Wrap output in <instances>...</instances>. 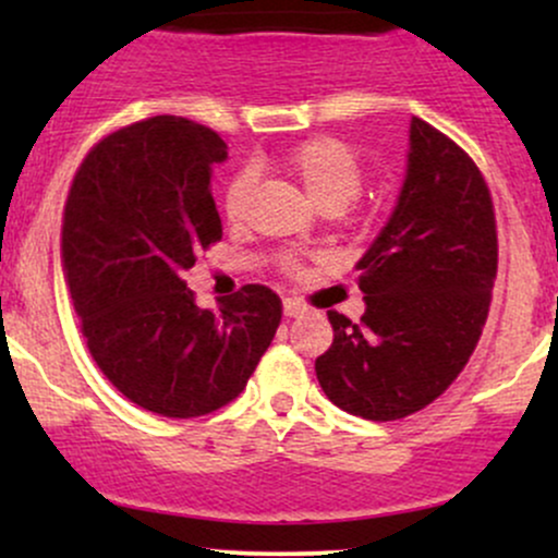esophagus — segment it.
I'll return each instance as SVG.
<instances>
[{
  "instance_id": "esophagus-1",
  "label": "esophagus",
  "mask_w": 558,
  "mask_h": 558,
  "mask_svg": "<svg viewBox=\"0 0 558 558\" xmlns=\"http://www.w3.org/2000/svg\"><path fill=\"white\" fill-rule=\"evenodd\" d=\"M304 310H306V306L301 304L299 299H286V301H283V315H286V317H299Z\"/></svg>"
}]
</instances>
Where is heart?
<instances>
[{
	"instance_id": "heart-1",
	"label": "heart",
	"mask_w": 558,
	"mask_h": 558,
	"mask_svg": "<svg viewBox=\"0 0 558 558\" xmlns=\"http://www.w3.org/2000/svg\"><path fill=\"white\" fill-rule=\"evenodd\" d=\"M286 168L306 191V196L315 202L317 209L325 215L343 213L349 204H354L362 194V165L354 151L336 138H306L293 146L286 157ZM254 189V172L241 170L228 183L222 207L230 220H239L246 209L248 196ZM288 267H296V262H286Z\"/></svg>"
}]
</instances>
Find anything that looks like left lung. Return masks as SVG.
Masks as SVG:
<instances>
[{
	"label": "left lung",
	"instance_id": "left-lung-1",
	"mask_svg": "<svg viewBox=\"0 0 558 558\" xmlns=\"http://www.w3.org/2000/svg\"><path fill=\"white\" fill-rule=\"evenodd\" d=\"M496 267V217L477 165L412 118L399 202L356 262L364 315L328 312L332 343L315 362L325 396L375 422L438 399L480 341Z\"/></svg>",
	"mask_w": 558,
	"mask_h": 558
}]
</instances>
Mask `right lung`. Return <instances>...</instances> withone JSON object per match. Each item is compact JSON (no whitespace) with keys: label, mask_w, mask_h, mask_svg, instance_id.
Wrapping results in <instances>:
<instances>
[{"label":"right lung","mask_w":558,"mask_h":558,"mask_svg":"<svg viewBox=\"0 0 558 558\" xmlns=\"http://www.w3.org/2000/svg\"><path fill=\"white\" fill-rule=\"evenodd\" d=\"M209 128L157 114L101 138L70 185L62 262L88 351L125 399L189 420L226 407L272 343L278 293L243 286L198 310L183 272L222 239Z\"/></svg>","instance_id":"add662e5"}]
</instances>
